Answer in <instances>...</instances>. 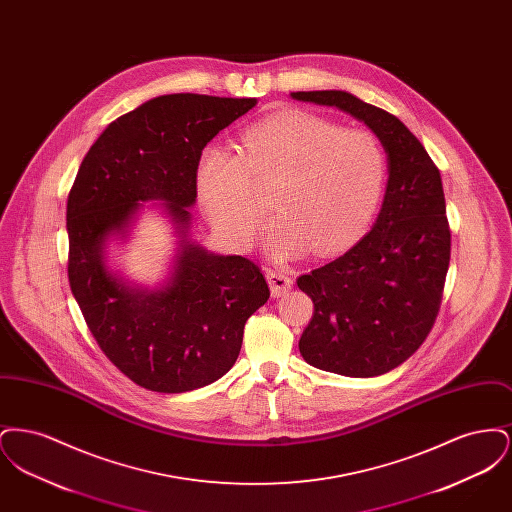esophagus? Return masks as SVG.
<instances>
[{
	"mask_svg": "<svg viewBox=\"0 0 512 512\" xmlns=\"http://www.w3.org/2000/svg\"><path fill=\"white\" fill-rule=\"evenodd\" d=\"M267 280L272 297H282L292 290V276L286 270H268Z\"/></svg>",
	"mask_w": 512,
	"mask_h": 512,
	"instance_id": "1",
	"label": "esophagus"
}]
</instances>
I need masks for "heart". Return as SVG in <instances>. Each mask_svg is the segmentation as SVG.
Segmentation results:
<instances>
[{
	"instance_id": "heart-1",
	"label": "heart",
	"mask_w": 512,
	"mask_h": 512,
	"mask_svg": "<svg viewBox=\"0 0 512 512\" xmlns=\"http://www.w3.org/2000/svg\"><path fill=\"white\" fill-rule=\"evenodd\" d=\"M388 180V157L366 130H345L309 111L284 109L251 124L240 155L205 147L195 167L197 199L220 238L253 244L270 186L278 213L267 230L268 253L295 257L313 247L322 257L363 238L378 213Z\"/></svg>"
}]
</instances>
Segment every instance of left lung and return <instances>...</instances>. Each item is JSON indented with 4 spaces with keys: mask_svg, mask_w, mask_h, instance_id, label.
Masks as SVG:
<instances>
[{
    "mask_svg": "<svg viewBox=\"0 0 512 512\" xmlns=\"http://www.w3.org/2000/svg\"><path fill=\"white\" fill-rule=\"evenodd\" d=\"M290 96L365 122L388 157L386 194L370 232L336 261L297 278L315 303L301 357L341 376H380L413 355L438 317L451 257L441 176L388 111L341 90Z\"/></svg>",
    "mask_w": 512,
    "mask_h": 512,
    "instance_id": "obj_1",
    "label": "left lung"
}]
</instances>
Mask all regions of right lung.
I'll return each instance as SVG.
<instances>
[{
  "mask_svg": "<svg viewBox=\"0 0 512 512\" xmlns=\"http://www.w3.org/2000/svg\"><path fill=\"white\" fill-rule=\"evenodd\" d=\"M255 98L169 94L111 122L86 153L67 201L69 282L109 361L132 382L184 393L222 378L240 355L244 326L267 303L259 267L192 238L197 159ZM147 200H159L177 240L161 285H136L110 267Z\"/></svg>",
  "mask_w": 512,
  "mask_h": 512,
  "instance_id": "1",
  "label": "right lung"
}]
</instances>
